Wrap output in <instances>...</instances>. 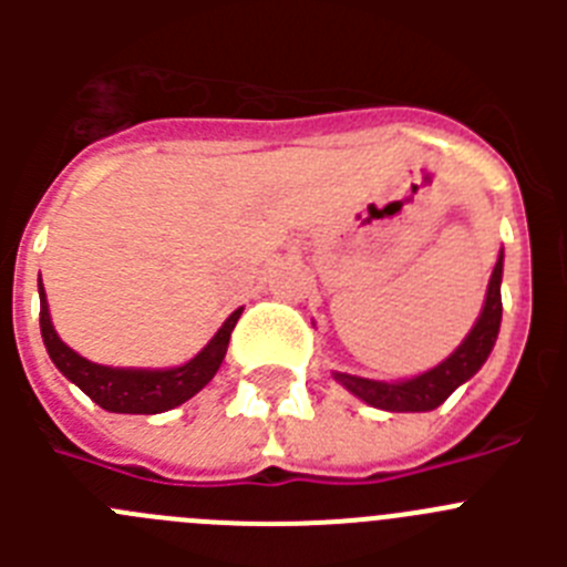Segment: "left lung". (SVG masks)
<instances>
[{"label":"left lung","mask_w":567,"mask_h":567,"mask_svg":"<svg viewBox=\"0 0 567 567\" xmlns=\"http://www.w3.org/2000/svg\"><path fill=\"white\" fill-rule=\"evenodd\" d=\"M503 249L494 264V272L488 280V292H485L483 312H480L477 323L471 327L463 343L454 349L445 360H440L434 369H425L423 374L405 380H369L358 378V374L332 372V378L343 385L346 392H352L363 403L383 409V412H432L440 403L449 400V394L471 380L483 369L488 360L491 349L497 343L499 320H503V298H499V287H503Z\"/></svg>","instance_id":"8db88e82"}]
</instances>
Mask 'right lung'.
I'll use <instances>...</instances> for the list:
<instances>
[{
  "instance_id": "add662e5",
  "label": "right lung",
  "mask_w": 567,
  "mask_h": 567,
  "mask_svg": "<svg viewBox=\"0 0 567 567\" xmlns=\"http://www.w3.org/2000/svg\"><path fill=\"white\" fill-rule=\"evenodd\" d=\"M39 327H42L44 349L50 360L56 363L59 372L76 383L93 403H99L104 412L115 414H162L175 409V405L187 403L193 394H198L215 372L221 369L224 354H227L229 334L238 323L244 307L235 309L221 329L209 338L202 352L189 358L182 365H169V369H124V365H102L93 360L82 358L73 352L68 343L56 334L53 320H50L48 295L42 287V275H39Z\"/></svg>"
}]
</instances>
